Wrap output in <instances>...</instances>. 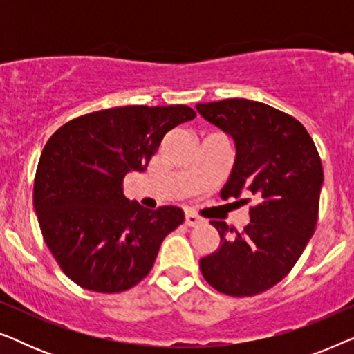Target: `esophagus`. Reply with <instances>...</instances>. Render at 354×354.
Masks as SVG:
<instances>
[{
	"mask_svg": "<svg viewBox=\"0 0 354 354\" xmlns=\"http://www.w3.org/2000/svg\"><path fill=\"white\" fill-rule=\"evenodd\" d=\"M201 222H203L201 217L193 214V212H187V214H185V224L188 227H196V225H200Z\"/></svg>",
	"mask_w": 354,
	"mask_h": 354,
	"instance_id": "obj_1",
	"label": "esophagus"
}]
</instances>
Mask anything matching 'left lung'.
<instances>
[{
  "mask_svg": "<svg viewBox=\"0 0 354 354\" xmlns=\"http://www.w3.org/2000/svg\"><path fill=\"white\" fill-rule=\"evenodd\" d=\"M196 111L235 145L221 196L239 198L245 192L258 201L243 232L211 221L221 245L200 259L201 274L217 292L253 297L292 270L316 230L321 158L301 122L259 101L230 98L196 104Z\"/></svg>",
  "mask_w": 354,
  "mask_h": 354,
  "instance_id": "1",
  "label": "left lung"
}]
</instances>
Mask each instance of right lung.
<instances>
[{
	"mask_svg": "<svg viewBox=\"0 0 354 354\" xmlns=\"http://www.w3.org/2000/svg\"><path fill=\"white\" fill-rule=\"evenodd\" d=\"M195 115L183 104L120 106L72 119L46 142L33 207L51 254L82 288H132L185 219L177 206L151 211L127 200L122 182L130 171H147L164 135Z\"/></svg>",
	"mask_w": 354,
	"mask_h": 354,
	"instance_id": "add662e5",
	"label": "right lung"
}]
</instances>
